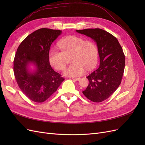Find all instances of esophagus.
<instances>
[{
	"mask_svg": "<svg viewBox=\"0 0 145 145\" xmlns=\"http://www.w3.org/2000/svg\"><path fill=\"white\" fill-rule=\"evenodd\" d=\"M72 79L73 80H75V81H78L80 79V78H72Z\"/></svg>",
	"mask_w": 145,
	"mask_h": 145,
	"instance_id": "esophagus-1",
	"label": "esophagus"
}]
</instances>
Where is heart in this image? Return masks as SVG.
<instances>
[{
	"mask_svg": "<svg viewBox=\"0 0 145 145\" xmlns=\"http://www.w3.org/2000/svg\"><path fill=\"white\" fill-rule=\"evenodd\" d=\"M61 52L51 49L49 52L50 64L59 71L63 70L67 62V57L71 56L72 63L65 70V76L77 77L84 74L85 69L91 71L97 63L98 48L96 43L91 40L77 36H68L58 42Z\"/></svg>",
	"mask_w": 145,
	"mask_h": 145,
	"instance_id": "1",
	"label": "heart"
}]
</instances>
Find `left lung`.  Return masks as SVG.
<instances>
[{
    "label": "left lung",
    "mask_w": 145,
    "mask_h": 145,
    "mask_svg": "<svg viewBox=\"0 0 145 145\" xmlns=\"http://www.w3.org/2000/svg\"><path fill=\"white\" fill-rule=\"evenodd\" d=\"M97 43L100 65L87 77L88 86L82 93L94 102H101L109 98L120 85L125 66L122 48L116 37L100 28L76 30Z\"/></svg>",
    "instance_id": "1"
}]
</instances>
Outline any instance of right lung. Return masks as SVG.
I'll list each match as a JSON object with an SVG mask.
<instances>
[{"instance_id": "1", "label": "right lung", "mask_w": 145, "mask_h": 145, "mask_svg": "<svg viewBox=\"0 0 145 145\" xmlns=\"http://www.w3.org/2000/svg\"><path fill=\"white\" fill-rule=\"evenodd\" d=\"M62 31L40 28L26 37L19 46L14 59V74L21 91L33 102H43L54 94L65 78L51 67V45ZM33 63L36 71L29 72Z\"/></svg>"}]
</instances>
